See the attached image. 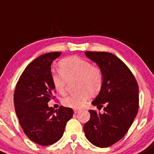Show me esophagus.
I'll return each mask as SVG.
<instances>
[{"label": "esophagus", "mask_w": 154, "mask_h": 154, "mask_svg": "<svg viewBox=\"0 0 154 154\" xmlns=\"http://www.w3.org/2000/svg\"><path fill=\"white\" fill-rule=\"evenodd\" d=\"M74 113H75V114H76V113H77V112H80V110H79V109H74Z\"/></svg>", "instance_id": "34e87169"}]
</instances>
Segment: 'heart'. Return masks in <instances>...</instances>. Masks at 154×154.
<instances>
[{"mask_svg": "<svg viewBox=\"0 0 154 154\" xmlns=\"http://www.w3.org/2000/svg\"><path fill=\"white\" fill-rule=\"evenodd\" d=\"M58 70L59 73L51 74V82L56 91L61 94L65 92L67 82L75 80L74 90L77 92L61 101L66 107L80 109L90 96L98 95L103 88L104 77L101 68L87 60L76 56L67 57L58 63Z\"/></svg>", "mask_w": 154, "mask_h": 154, "instance_id": "obj_1", "label": "heart"}]
</instances>
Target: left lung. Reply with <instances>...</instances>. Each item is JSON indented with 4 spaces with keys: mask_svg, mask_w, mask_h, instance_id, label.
Segmentation results:
<instances>
[{
    "mask_svg": "<svg viewBox=\"0 0 154 154\" xmlns=\"http://www.w3.org/2000/svg\"><path fill=\"white\" fill-rule=\"evenodd\" d=\"M103 73V86L92 104L103 113L89 110L90 120L84 126L87 140L99 147H108L122 138L135 119L139 108L138 85L125 64L115 54L86 51Z\"/></svg>",
    "mask_w": 154,
    "mask_h": 154,
    "instance_id": "obj_1",
    "label": "left lung"
}]
</instances>
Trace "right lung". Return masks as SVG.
Here are the masks:
<instances>
[{
  "label": "right lung",
  "instance_id": "obj_1",
  "mask_svg": "<svg viewBox=\"0 0 154 154\" xmlns=\"http://www.w3.org/2000/svg\"><path fill=\"white\" fill-rule=\"evenodd\" d=\"M61 52L40 55L25 68L17 82L14 95V106L24 133L42 146L53 144L63 136L67 122L74 111L61 106L54 110L48 106L54 99L51 65Z\"/></svg>",
  "mask_w": 154,
  "mask_h": 154
}]
</instances>
